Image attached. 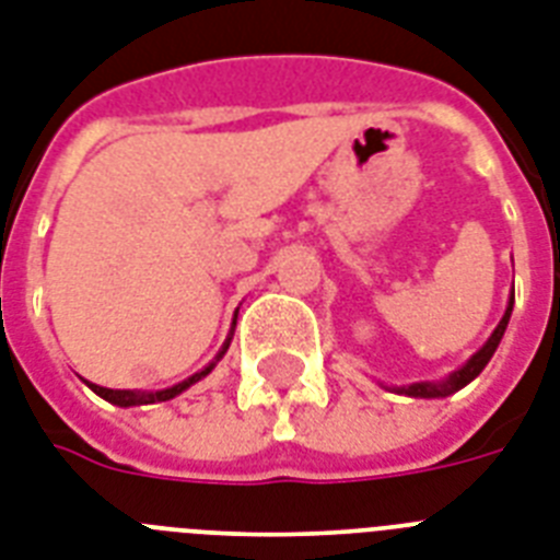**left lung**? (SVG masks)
Masks as SVG:
<instances>
[{"label": "left lung", "mask_w": 560, "mask_h": 560, "mask_svg": "<svg viewBox=\"0 0 560 560\" xmlns=\"http://www.w3.org/2000/svg\"><path fill=\"white\" fill-rule=\"evenodd\" d=\"M512 304H515V295L509 299L506 313H503L501 325L494 327V334L489 336V342H486L483 348H480V351H477L475 357H471L469 362L460 368V371H454V374L448 376L445 383H438V385L417 383V385H408V388H399V390H402V394H408V397H448V394H454V390H460L463 385H469L471 380H475V376L480 374L486 365H489L492 353L498 351V345H501V339H503V330H506V325H509V316H512Z\"/></svg>", "instance_id": "8db88e82"}]
</instances>
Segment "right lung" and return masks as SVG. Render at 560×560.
I'll return each mask as SVG.
<instances>
[{"label":"right lung","instance_id":"right-lung-1","mask_svg":"<svg viewBox=\"0 0 560 560\" xmlns=\"http://www.w3.org/2000/svg\"><path fill=\"white\" fill-rule=\"evenodd\" d=\"M226 348H230V339H226V342H224V348H221V353H218V359L224 357ZM212 365H215V362H212ZM212 365L203 368L201 374L189 376L186 383H177L175 388L154 390V394H140V390H112V388H100V385H91V383H89V385H91V390H94V394H100V397H103V399H108L112 406H120V408H129V406H149V402H166V399L177 397L180 390H186L192 383H198V380H203V376H207L209 371H212Z\"/></svg>","mask_w":560,"mask_h":560}]
</instances>
